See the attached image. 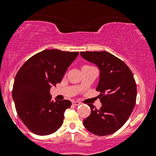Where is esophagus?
<instances>
[{
    "label": "esophagus",
    "mask_w": 156,
    "mask_h": 156,
    "mask_svg": "<svg viewBox=\"0 0 156 156\" xmlns=\"http://www.w3.org/2000/svg\"><path fill=\"white\" fill-rule=\"evenodd\" d=\"M72 103H73V105H80V102L76 101H73L72 102Z\"/></svg>",
    "instance_id": "34e87169"
}]
</instances>
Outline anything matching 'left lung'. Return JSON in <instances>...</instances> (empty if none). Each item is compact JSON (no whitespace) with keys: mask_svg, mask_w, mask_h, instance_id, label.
I'll list each match as a JSON object with an SVG mask.
<instances>
[{"mask_svg":"<svg viewBox=\"0 0 156 156\" xmlns=\"http://www.w3.org/2000/svg\"><path fill=\"white\" fill-rule=\"evenodd\" d=\"M80 54L99 68L96 90L101 92L102 103L99 110L89 104L91 114L83 119V125L94 135H110L122 127L135 106L137 90L133 75L122 61L108 52L86 51Z\"/></svg>","mask_w":156,"mask_h":156,"instance_id":"obj_1","label":"left lung"}]
</instances>
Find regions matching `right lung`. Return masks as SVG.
I'll return each mask as SVG.
<instances>
[{
    "instance_id": "1",
    "label": "right lung",
    "mask_w": 156,
    "mask_h": 156,
    "mask_svg": "<svg viewBox=\"0 0 156 156\" xmlns=\"http://www.w3.org/2000/svg\"><path fill=\"white\" fill-rule=\"evenodd\" d=\"M78 52L44 50L27 60L16 75L12 98L17 115L34 133L47 136L63 124L71 102L52 101L50 89L61 83Z\"/></svg>"
}]
</instances>
